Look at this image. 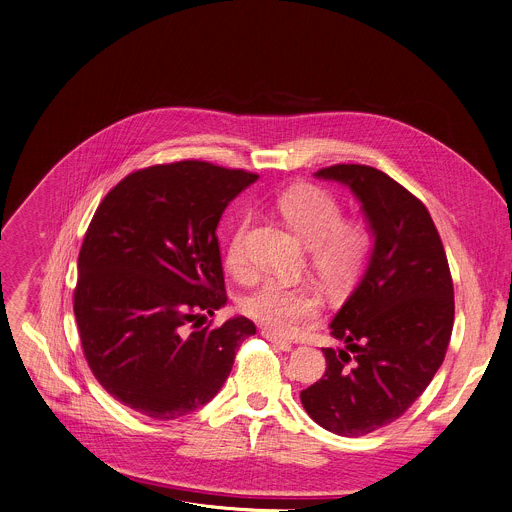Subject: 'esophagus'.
I'll list each match as a JSON object with an SVG mask.
<instances>
[{"label": "esophagus", "instance_id": "1", "mask_svg": "<svg viewBox=\"0 0 512 512\" xmlns=\"http://www.w3.org/2000/svg\"><path fill=\"white\" fill-rule=\"evenodd\" d=\"M263 334V338H267L271 344H275L279 350H291V342H287V340H283V338H279V336H275L273 332H269V330H263L261 332Z\"/></svg>", "mask_w": 512, "mask_h": 512}]
</instances>
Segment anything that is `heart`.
<instances>
[{
  "instance_id": "1",
  "label": "heart",
  "mask_w": 512,
  "mask_h": 512,
  "mask_svg": "<svg viewBox=\"0 0 512 512\" xmlns=\"http://www.w3.org/2000/svg\"><path fill=\"white\" fill-rule=\"evenodd\" d=\"M275 206L308 243L310 263L330 287H346L367 265L375 245L373 229L356 218H342L344 208L328 190L314 184L291 186L277 196ZM249 225L251 216L241 214L225 249L227 269L237 277L249 273ZM243 310L269 332L291 336L318 318L320 296L308 285L269 279L245 300Z\"/></svg>"
}]
</instances>
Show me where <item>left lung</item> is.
I'll list each match as a JSON object with an SVG mask.
<instances>
[{
  "mask_svg": "<svg viewBox=\"0 0 512 512\" xmlns=\"http://www.w3.org/2000/svg\"><path fill=\"white\" fill-rule=\"evenodd\" d=\"M316 176L354 192L375 247L330 324L344 346L322 348L326 373L300 397L318 425L358 437L399 419L442 367L454 328V283L440 233L407 188L362 164H336Z\"/></svg>",
  "mask_w": 512,
  "mask_h": 512,
  "instance_id": "1",
  "label": "left lung"
}]
</instances>
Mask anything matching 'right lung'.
Here are the masks:
<instances>
[{
	"label": "right lung",
	"mask_w": 512,
	"mask_h": 512,
	"mask_svg": "<svg viewBox=\"0 0 512 512\" xmlns=\"http://www.w3.org/2000/svg\"><path fill=\"white\" fill-rule=\"evenodd\" d=\"M257 174L200 160L135 170L99 204L79 253L75 316L89 369L119 403L178 419L227 381L255 324L227 304L216 227Z\"/></svg>",
	"instance_id": "1"
}]
</instances>
